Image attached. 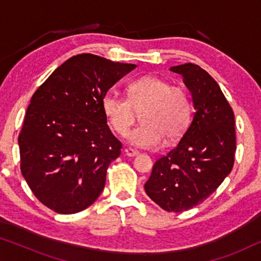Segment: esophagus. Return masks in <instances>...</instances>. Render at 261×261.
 Wrapping results in <instances>:
<instances>
[{
  "mask_svg": "<svg viewBox=\"0 0 261 261\" xmlns=\"http://www.w3.org/2000/svg\"><path fill=\"white\" fill-rule=\"evenodd\" d=\"M138 154H139V152L135 151V149H133V148H126V149H124V155H127V156H135Z\"/></svg>",
  "mask_w": 261,
  "mask_h": 261,
  "instance_id": "esophagus-1",
  "label": "esophagus"
}]
</instances>
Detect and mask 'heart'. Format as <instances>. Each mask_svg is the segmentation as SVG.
<instances>
[{"label":"heart","instance_id":"obj_1","mask_svg":"<svg viewBox=\"0 0 261 261\" xmlns=\"http://www.w3.org/2000/svg\"><path fill=\"white\" fill-rule=\"evenodd\" d=\"M102 110L117 134H128L141 113L142 124L128 135L130 145L155 149L176 141L187 129L191 107L188 94L179 87L155 76L133 81L127 87V99L108 92L102 98Z\"/></svg>","mask_w":261,"mask_h":261}]
</instances>
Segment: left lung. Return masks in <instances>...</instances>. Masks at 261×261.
Returning <instances> with one entry per match:
<instances>
[{"instance_id":"1","label":"left lung","mask_w":261,"mask_h":261,"mask_svg":"<svg viewBox=\"0 0 261 261\" xmlns=\"http://www.w3.org/2000/svg\"><path fill=\"white\" fill-rule=\"evenodd\" d=\"M170 71L183 77L195 113L176 147L154 163L145 191L160 208L181 213L208 198L230 173L237 135L233 109L206 71L191 63Z\"/></svg>"}]
</instances>
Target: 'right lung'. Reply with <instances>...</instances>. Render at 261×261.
Returning <instances> with one entry per match:
<instances>
[{
    "instance_id": "1",
    "label": "right lung",
    "mask_w": 261,
    "mask_h": 261,
    "mask_svg": "<svg viewBox=\"0 0 261 261\" xmlns=\"http://www.w3.org/2000/svg\"><path fill=\"white\" fill-rule=\"evenodd\" d=\"M83 53L67 59L32 96L19 135L21 172L42 204L58 214L90 206L121 153L102 110L110 88L134 70Z\"/></svg>"
}]
</instances>
